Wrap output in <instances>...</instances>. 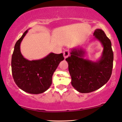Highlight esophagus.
Returning a JSON list of instances; mask_svg holds the SVG:
<instances>
[{
    "label": "esophagus",
    "mask_w": 122,
    "mask_h": 122,
    "mask_svg": "<svg viewBox=\"0 0 122 122\" xmlns=\"http://www.w3.org/2000/svg\"><path fill=\"white\" fill-rule=\"evenodd\" d=\"M70 56V52H69V50H66L64 51V57L65 58L68 57Z\"/></svg>",
    "instance_id": "1"
}]
</instances>
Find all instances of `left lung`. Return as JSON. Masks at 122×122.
Here are the masks:
<instances>
[{"instance_id": "1", "label": "left lung", "mask_w": 122, "mask_h": 122, "mask_svg": "<svg viewBox=\"0 0 122 122\" xmlns=\"http://www.w3.org/2000/svg\"><path fill=\"white\" fill-rule=\"evenodd\" d=\"M104 47L102 56L93 62L83 57L85 51L81 48L72 49L71 56L66 58L71 78V84L81 93H89L102 87L108 81L112 73L114 55L110 40L101 29L93 33Z\"/></svg>"}]
</instances>
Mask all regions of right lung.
<instances>
[{"label":"right lung","mask_w":122,"mask_h":122,"mask_svg":"<svg viewBox=\"0 0 122 122\" xmlns=\"http://www.w3.org/2000/svg\"><path fill=\"white\" fill-rule=\"evenodd\" d=\"M27 31L15 44L11 61L12 76L17 86L24 91L39 94L51 86L52 75L64 57L62 53H50L41 60L29 61L25 58L20 51V44Z\"/></svg>","instance_id":"1"}]
</instances>
